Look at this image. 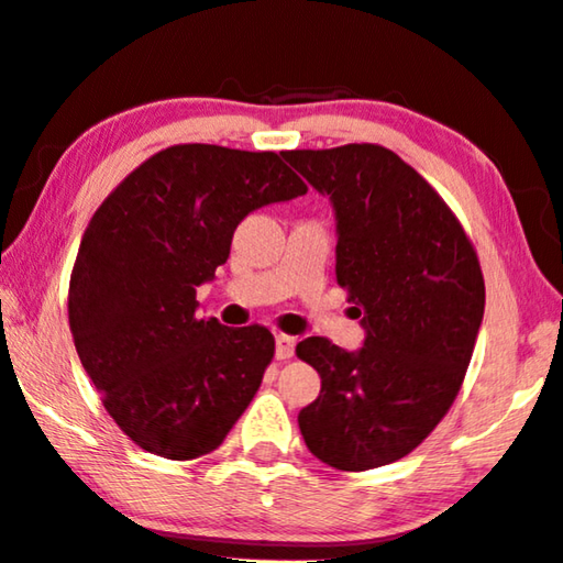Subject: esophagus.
I'll list each match as a JSON object with an SVG mask.
<instances>
[{
  "label": "esophagus",
  "instance_id": "obj_1",
  "mask_svg": "<svg viewBox=\"0 0 563 563\" xmlns=\"http://www.w3.org/2000/svg\"><path fill=\"white\" fill-rule=\"evenodd\" d=\"M295 345H298V340H295L292 335H285V332H280V335L275 338V357L290 360L292 352H295Z\"/></svg>",
  "mask_w": 563,
  "mask_h": 563
}]
</instances>
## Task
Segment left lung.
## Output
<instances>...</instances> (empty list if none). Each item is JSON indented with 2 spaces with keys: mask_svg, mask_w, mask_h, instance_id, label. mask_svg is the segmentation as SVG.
Listing matches in <instances>:
<instances>
[{
  "mask_svg": "<svg viewBox=\"0 0 563 563\" xmlns=\"http://www.w3.org/2000/svg\"><path fill=\"white\" fill-rule=\"evenodd\" d=\"M328 194L338 218V285L367 330L360 352L298 342L320 397L300 409L308 450L342 472L407 456L460 395L484 316V275L444 198L377 144L283 151Z\"/></svg>",
  "mask_w": 563,
  "mask_h": 563,
  "instance_id": "1",
  "label": "left lung"
}]
</instances>
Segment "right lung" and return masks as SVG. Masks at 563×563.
<instances>
[{
  "label": "right lung",
  "mask_w": 563,
  "mask_h": 563,
  "mask_svg": "<svg viewBox=\"0 0 563 563\" xmlns=\"http://www.w3.org/2000/svg\"><path fill=\"white\" fill-rule=\"evenodd\" d=\"M275 151L176 144L136 166L84 231L69 280L76 352L119 430L166 460L221 446L275 355L268 328L196 318V288L255 208L308 186Z\"/></svg>",
  "instance_id": "1"
}]
</instances>
